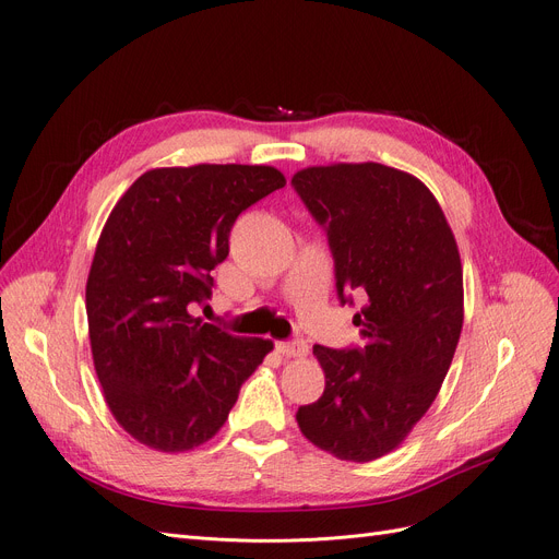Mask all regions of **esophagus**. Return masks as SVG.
I'll use <instances>...</instances> for the list:
<instances>
[{
  "label": "esophagus",
  "instance_id": "34e87169",
  "mask_svg": "<svg viewBox=\"0 0 559 559\" xmlns=\"http://www.w3.org/2000/svg\"><path fill=\"white\" fill-rule=\"evenodd\" d=\"M277 350L284 357H305L307 355V344L305 342H280Z\"/></svg>",
  "mask_w": 559,
  "mask_h": 559
}]
</instances>
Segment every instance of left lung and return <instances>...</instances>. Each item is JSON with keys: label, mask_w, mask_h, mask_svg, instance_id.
I'll return each instance as SVG.
<instances>
[{"label": "left lung", "mask_w": 559, "mask_h": 559, "mask_svg": "<svg viewBox=\"0 0 559 559\" xmlns=\"http://www.w3.org/2000/svg\"><path fill=\"white\" fill-rule=\"evenodd\" d=\"M292 183L328 231L342 302L365 346H314L323 396L296 413L302 436L342 461L396 450L436 401L463 328V267L438 199L381 163L307 167Z\"/></svg>", "instance_id": "8db88e82"}]
</instances>
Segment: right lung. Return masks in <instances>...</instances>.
Wrapping results in <instances>:
<instances>
[{
  "label": "right lung",
  "mask_w": 559,
  "mask_h": 559,
  "mask_svg": "<svg viewBox=\"0 0 559 559\" xmlns=\"http://www.w3.org/2000/svg\"><path fill=\"white\" fill-rule=\"evenodd\" d=\"M286 186L267 165L144 171L111 209L86 280L88 342L109 413L155 452L211 440L271 340L192 317L229 254L236 217Z\"/></svg>",
  "instance_id": "1"
}]
</instances>
